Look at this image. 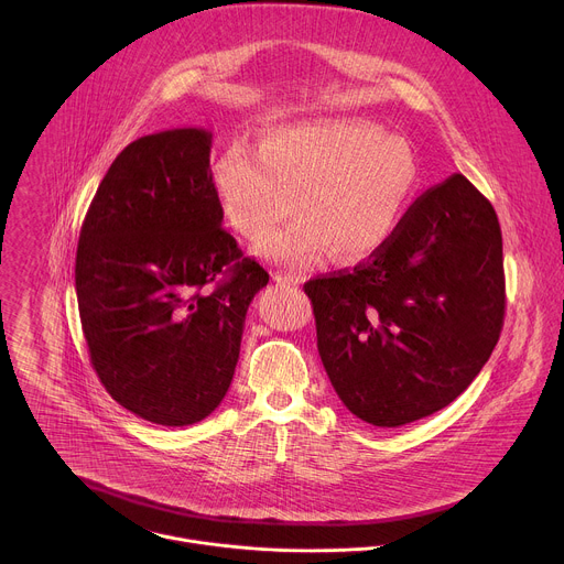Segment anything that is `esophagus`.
Listing matches in <instances>:
<instances>
[{"label": "esophagus", "instance_id": "obj_1", "mask_svg": "<svg viewBox=\"0 0 564 564\" xmlns=\"http://www.w3.org/2000/svg\"><path fill=\"white\" fill-rule=\"evenodd\" d=\"M272 279H274L279 285H288V288H290V285H294V288H296V285H301V283H303V276L292 274V272H283V270H276Z\"/></svg>", "mask_w": 564, "mask_h": 564}]
</instances>
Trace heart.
<instances>
[{
	"label": "heart",
	"mask_w": 564,
	"mask_h": 564,
	"mask_svg": "<svg viewBox=\"0 0 564 564\" xmlns=\"http://www.w3.org/2000/svg\"><path fill=\"white\" fill-rule=\"evenodd\" d=\"M410 145L358 121H303L265 132L257 154L228 145L213 165L226 221L261 241L291 212L300 217L265 239L261 257L307 265L327 250L336 261H360L381 250L399 228L416 187Z\"/></svg>",
	"instance_id": "obj_1"
}]
</instances>
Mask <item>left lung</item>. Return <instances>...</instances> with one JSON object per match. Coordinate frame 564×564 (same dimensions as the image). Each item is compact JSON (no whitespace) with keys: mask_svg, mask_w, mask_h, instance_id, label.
I'll return each instance as SVG.
<instances>
[{"mask_svg":"<svg viewBox=\"0 0 564 564\" xmlns=\"http://www.w3.org/2000/svg\"><path fill=\"white\" fill-rule=\"evenodd\" d=\"M316 347L343 405L401 427L456 401L505 318L496 210L463 176L430 187L367 263L303 285Z\"/></svg>","mask_w":564,"mask_h":564,"instance_id":"1","label":"left lung"}]
</instances>
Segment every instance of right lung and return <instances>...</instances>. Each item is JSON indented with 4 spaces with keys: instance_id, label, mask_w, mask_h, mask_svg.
Here are the masks:
<instances>
[{
    "instance_id": "1",
    "label": "right lung",
    "mask_w": 564,
    "mask_h": 564,
    "mask_svg": "<svg viewBox=\"0 0 564 564\" xmlns=\"http://www.w3.org/2000/svg\"><path fill=\"white\" fill-rule=\"evenodd\" d=\"M213 132L126 145L82 226L75 288L90 362L134 416L185 427L224 401L246 312L270 274L221 228Z\"/></svg>"
}]
</instances>
